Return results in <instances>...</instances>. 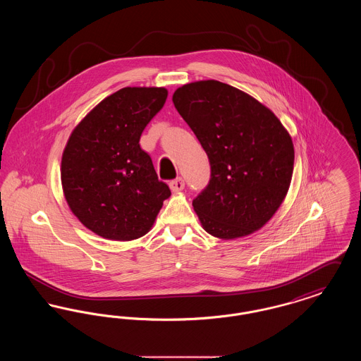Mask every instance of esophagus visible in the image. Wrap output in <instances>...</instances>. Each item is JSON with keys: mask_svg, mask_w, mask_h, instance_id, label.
Masks as SVG:
<instances>
[{"mask_svg": "<svg viewBox=\"0 0 361 361\" xmlns=\"http://www.w3.org/2000/svg\"><path fill=\"white\" fill-rule=\"evenodd\" d=\"M184 180L183 178H176L169 183V187L172 189V192H181L184 189Z\"/></svg>", "mask_w": 361, "mask_h": 361, "instance_id": "esophagus-1", "label": "esophagus"}]
</instances>
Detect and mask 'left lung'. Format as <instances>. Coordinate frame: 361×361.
Wrapping results in <instances>:
<instances>
[{"label": "left lung", "mask_w": 361, "mask_h": 361, "mask_svg": "<svg viewBox=\"0 0 361 361\" xmlns=\"http://www.w3.org/2000/svg\"><path fill=\"white\" fill-rule=\"evenodd\" d=\"M173 104L204 149L211 180L192 206L219 240L253 234L271 221L291 184L295 150L275 114L215 80L180 86Z\"/></svg>", "instance_id": "8db88e82"}]
</instances>
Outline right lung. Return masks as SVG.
I'll return each instance as SVG.
<instances>
[{
    "label": "right lung",
    "instance_id": "add662e5",
    "mask_svg": "<svg viewBox=\"0 0 361 361\" xmlns=\"http://www.w3.org/2000/svg\"><path fill=\"white\" fill-rule=\"evenodd\" d=\"M166 97L165 87H123L97 104L70 134L61 161L63 195L77 219L102 238L143 237L171 196L150 155L139 146Z\"/></svg>",
    "mask_w": 361,
    "mask_h": 361
}]
</instances>
